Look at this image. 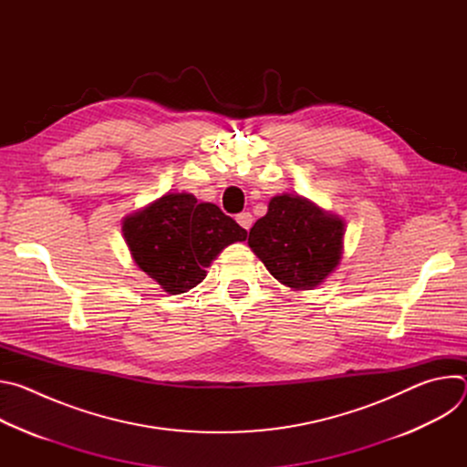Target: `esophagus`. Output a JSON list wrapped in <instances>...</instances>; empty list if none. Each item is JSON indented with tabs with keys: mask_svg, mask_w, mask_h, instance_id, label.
<instances>
[{
	"mask_svg": "<svg viewBox=\"0 0 467 467\" xmlns=\"http://www.w3.org/2000/svg\"><path fill=\"white\" fill-rule=\"evenodd\" d=\"M236 222H238V225H240L242 229L249 231L251 225H253V216H251L249 213H240V214H236Z\"/></svg>",
	"mask_w": 467,
	"mask_h": 467,
	"instance_id": "1",
	"label": "esophagus"
}]
</instances>
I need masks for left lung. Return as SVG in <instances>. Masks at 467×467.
Masks as SVG:
<instances>
[{
    "label": "left lung",
    "mask_w": 467,
    "mask_h": 467,
    "mask_svg": "<svg viewBox=\"0 0 467 467\" xmlns=\"http://www.w3.org/2000/svg\"><path fill=\"white\" fill-rule=\"evenodd\" d=\"M346 223L299 195H275L256 220L247 244L279 283L312 290L337 270Z\"/></svg>",
    "instance_id": "8db88e82"
}]
</instances>
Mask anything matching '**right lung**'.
Here are the masks:
<instances>
[{
	"instance_id": "1",
	"label": "right lung",
	"mask_w": 467,
	"mask_h": 467,
	"mask_svg": "<svg viewBox=\"0 0 467 467\" xmlns=\"http://www.w3.org/2000/svg\"><path fill=\"white\" fill-rule=\"evenodd\" d=\"M123 238L137 265L168 294H184L207 277L211 262L247 231L192 193H166L125 216Z\"/></svg>"
}]
</instances>
